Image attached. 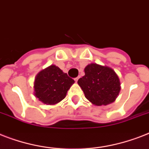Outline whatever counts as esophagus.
I'll return each mask as SVG.
<instances>
[{"label":"esophagus","instance_id":"34e87169","mask_svg":"<svg viewBox=\"0 0 149 149\" xmlns=\"http://www.w3.org/2000/svg\"><path fill=\"white\" fill-rule=\"evenodd\" d=\"M79 77H77V78H75L74 80L76 81V82H77V81H78V79H79Z\"/></svg>","mask_w":149,"mask_h":149}]
</instances>
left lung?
Masks as SVG:
<instances>
[{"label": "left lung", "instance_id": "left-lung-1", "mask_svg": "<svg viewBox=\"0 0 149 149\" xmlns=\"http://www.w3.org/2000/svg\"><path fill=\"white\" fill-rule=\"evenodd\" d=\"M85 76L78 84L85 97L95 106H107L116 100L121 83L116 72L109 66L90 63L84 69Z\"/></svg>", "mask_w": 149, "mask_h": 149}]
</instances>
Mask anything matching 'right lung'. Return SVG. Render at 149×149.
I'll return each mask as SVG.
<instances>
[{
	"mask_svg": "<svg viewBox=\"0 0 149 149\" xmlns=\"http://www.w3.org/2000/svg\"><path fill=\"white\" fill-rule=\"evenodd\" d=\"M74 80L58 66L51 65L40 71L35 77L33 93L47 105H56L66 97Z\"/></svg>",
	"mask_w": 149,
	"mask_h": 149,
	"instance_id": "right-lung-1",
	"label": "right lung"
}]
</instances>
